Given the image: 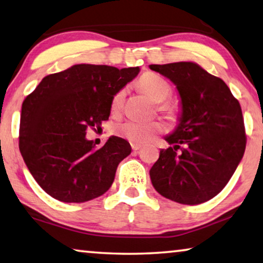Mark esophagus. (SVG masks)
<instances>
[{
  "instance_id": "esophagus-1",
  "label": "esophagus",
  "mask_w": 263,
  "mask_h": 263,
  "mask_svg": "<svg viewBox=\"0 0 263 263\" xmlns=\"http://www.w3.org/2000/svg\"><path fill=\"white\" fill-rule=\"evenodd\" d=\"M131 146H132V149H133V151H135V152L139 151V149L141 148V146H140V145H138V144H132Z\"/></svg>"
}]
</instances>
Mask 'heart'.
I'll return each instance as SVG.
<instances>
[{
    "label": "heart",
    "instance_id": "obj_1",
    "mask_svg": "<svg viewBox=\"0 0 263 263\" xmlns=\"http://www.w3.org/2000/svg\"><path fill=\"white\" fill-rule=\"evenodd\" d=\"M140 87L149 98L158 103V110L162 114L168 115L171 112L170 105L165 103L172 95V87L170 83L156 73H146L140 78ZM125 89H120L114 95L111 99V110L114 112L119 111L123 107ZM116 135L126 139L132 144H145L151 140L154 136L164 131V126L158 120L152 122H136V120H126L120 123L115 128Z\"/></svg>",
    "mask_w": 263,
    "mask_h": 263
}]
</instances>
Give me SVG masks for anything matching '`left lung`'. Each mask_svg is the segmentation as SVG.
<instances>
[{"mask_svg": "<svg viewBox=\"0 0 263 263\" xmlns=\"http://www.w3.org/2000/svg\"><path fill=\"white\" fill-rule=\"evenodd\" d=\"M149 69L177 85L182 105L177 130L165 138L173 147L162 148L149 170L152 185L184 205L208 201L224 189L243 157L247 137L240 103L221 78L192 62Z\"/></svg>", "mask_w": 263, "mask_h": 263, "instance_id": "left-lung-1", "label": "left lung"}]
</instances>
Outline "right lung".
I'll list each match as a JSON object with an SVG mask.
<instances>
[{
    "label": "right lung",
    "mask_w": 263,
    "mask_h": 263,
    "mask_svg": "<svg viewBox=\"0 0 263 263\" xmlns=\"http://www.w3.org/2000/svg\"><path fill=\"white\" fill-rule=\"evenodd\" d=\"M139 68L77 64L45 76L22 104L18 146L42 189L63 202H85L110 189L118 164L131 153L127 140L112 136L102 147L87 128L109 119L111 99Z\"/></svg>",
    "instance_id": "1"
}]
</instances>
